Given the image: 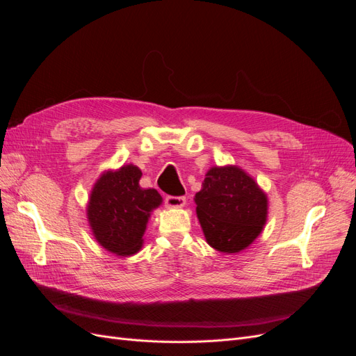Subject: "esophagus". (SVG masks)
<instances>
[{
	"instance_id": "esophagus-1",
	"label": "esophagus",
	"mask_w": 356,
	"mask_h": 356,
	"mask_svg": "<svg viewBox=\"0 0 356 356\" xmlns=\"http://www.w3.org/2000/svg\"><path fill=\"white\" fill-rule=\"evenodd\" d=\"M165 203L169 208H182L186 204V197L184 196H166Z\"/></svg>"
}]
</instances>
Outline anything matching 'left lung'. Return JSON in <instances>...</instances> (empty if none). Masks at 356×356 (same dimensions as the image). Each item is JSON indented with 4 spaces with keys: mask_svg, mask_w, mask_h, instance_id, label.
Returning a JSON list of instances; mask_svg holds the SVG:
<instances>
[{
    "mask_svg": "<svg viewBox=\"0 0 356 356\" xmlns=\"http://www.w3.org/2000/svg\"><path fill=\"white\" fill-rule=\"evenodd\" d=\"M195 200L204 238L221 252L242 251L263 230L267 197L239 168H212Z\"/></svg>",
    "mask_w": 356,
    "mask_h": 356,
    "instance_id": "8db88e82",
    "label": "left lung"
}]
</instances>
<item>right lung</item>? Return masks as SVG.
Wrapping results in <instances>:
<instances>
[{"label": "right lung", "instance_id": "right-lung-1", "mask_svg": "<svg viewBox=\"0 0 356 356\" xmlns=\"http://www.w3.org/2000/svg\"><path fill=\"white\" fill-rule=\"evenodd\" d=\"M143 172L134 165L106 172L92 191L88 217L96 241L117 255H132L143 245L149 212L161 203L154 188L139 187Z\"/></svg>", "mask_w": 356, "mask_h": 356}]
</instances>
